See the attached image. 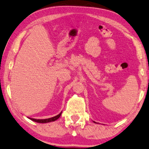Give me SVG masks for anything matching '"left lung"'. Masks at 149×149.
<instances>
[{
  "instance_id": "1",
  "label": "left lung",
  "mask_w": 149,
  "mask_h": 149,
  "mask_svg": "<svg viewBox=\"0 0 149 149\" xmlns=\"http://www.w3.org/2000/svg\"><path fill=\"white\" fill-rule=\"evenodd\" d=\"M94 122H95V121H94Z\"/></svg>"
}]
</instances>
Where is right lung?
<instances>
[{
	"label": "right lung",
	"instance_id": "1",
	"mask_svg": "<svg viewBox=\"0 0 149 149\" xmlns=\"http://www.w3.org/2000/svg\"><path fill=\"white\" fill-rule=\"evenodd\" d=\"M61 113H60L57 115V116H54L53 117H51V118H49V119H33V118H29V119L38 123H48V122H51V121H54L59 118L61 115Z\"/></svg>",
	"mask_w": 149,
	"mask_h": 149
}]
</instances>
